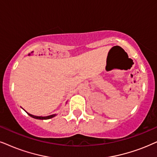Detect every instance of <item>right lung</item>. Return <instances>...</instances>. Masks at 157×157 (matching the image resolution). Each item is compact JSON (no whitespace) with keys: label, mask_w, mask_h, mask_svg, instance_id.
<instances>
[{"label":"right lung","mask_w":157,"mask_h":157,"mask_svg":"<svg viewBox=\"0 0 157 157\" xmlns=\"http://www.w3.org/2000/svg\"><path fill=\"white\" fill-rule=\"evenodd\" d=\"M27 114H28V115H29L30 117H33L35 119H37V120H48V119L53 118L56 116V114H52V115H49V116H47V117H37V116H35V115L29 114V113H27Z\"/></svg>","instance_id":"add662e5"}]
</instances>
